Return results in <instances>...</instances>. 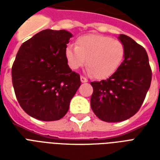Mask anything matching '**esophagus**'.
Segmentation results:
<instances>
[{"mask_svg": "<svg viewBox=\"0 0 160 160\" xmlns=\"http://www.w3.org/2000/svg\"><path fill=\"white\" fill-rule=\"evenodd\" d=\"M80 81H81L82 83H86V82H87V81H88V80H87L86 77L80 76Z\"/></svg>", "mask_w": 160, "mask_h": 160, "instance_id": "34e87169", "label": "esophagus"}]
</instances>
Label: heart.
<instances>
[{
  "label": "heart",
  "instance_id": "heart-1",
  "mask_svg": "<svg viewBox=\"0 0 160 160\" xmlns=\"http://www.w3.org/2000/svg\"><path fill=\"white\" fill-rule=\"evenodd\" d=\"M76 47L67 46L65 57L71 69L76 70L86 63L87 71L96 79H105L118 70L125 55L120 40L99 34H87L78 38Z\"/></svg>",
  "mask_w": 160,
  "mask_h": 160
}]
</instances>
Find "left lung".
<instances>
[{
  "instance_id": "obj_1",
  "label": "left lung",
  "mask_w": 160,
  "mask_h": 160,
  "mask_svg": "<svg viewBox=\"0 0 160 160\" xmlns=\"http://www.w3.org/2000/svg\"><path fill=\"white\" fill-rule=\"evenodd\" d=\"M118 38L125 49L124 60L110 78L91 82L93 92L91 107L100 120H127L143 104L151 85L152 70L146 49L124 34Z\"/></svg>"
}]
</instances>
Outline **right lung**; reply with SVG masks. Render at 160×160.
<instances>
[{
	"mask_svg": "<svg viewBox=\"0 0 160 160\" xmlns=\"http://www.w3.org/2000/svg\"><path fill=\"white\" fill-rule=\"evenodd\" d=\"M73 35L46 29L23 42L12 67V81L19 105L41 121L62 118L80 87L79 73L70 69L65 49Z\"/></svg>",
	"mask_w": 160,
	"mask_h": 160,
	"instance_id": "add662e5",
	"label": "right lung"
}]
</instances>
